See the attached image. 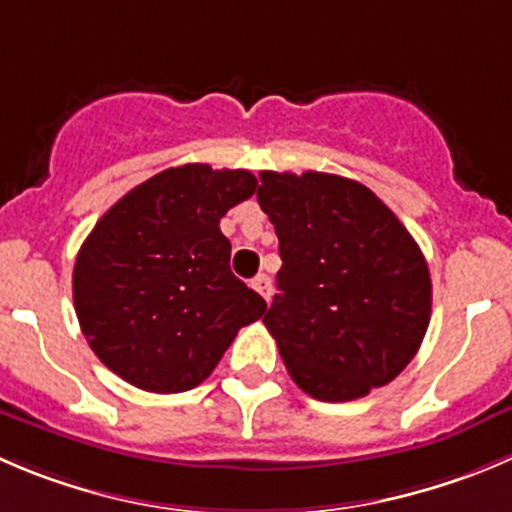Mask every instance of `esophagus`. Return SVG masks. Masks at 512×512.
<instances>
[{"mask_svg": "<svg viewBox=\"0 0 512 512\" xmlns=\"http://www.w3.org/2000/svg\"><path fill=\"white\" fill-rule=\"evenodd\" d=\"M252 287H255L257 292H260L262 297H265L267 302H270V297H272V280L267 275H257L255 280H252Z\"/></svg>", "mask_w": 512, "mask_h": 512, "instance_id": "obj_1", "label": "esophagus"}]
</instances>
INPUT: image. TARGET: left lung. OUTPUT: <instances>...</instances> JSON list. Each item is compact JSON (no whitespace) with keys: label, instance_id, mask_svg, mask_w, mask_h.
<instances>
[{"label":"left lung","instance_id":"1","mask_svg":"<svg viewBox=\"0 0 512 512\" xmlns=\"http://www.w3.org/2000/svg\"><path fill=\"white\" fill-rule=\"evenodd\" d=\"M257 202L282 267L262 322L297 388L345 403L405 370L430 325V270L403 222L365 185L325 172H260Z\"/></svg>","mask_w":512,"mask_h":512}]
</instances>
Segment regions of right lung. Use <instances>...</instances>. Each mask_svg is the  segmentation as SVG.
I'll return each mask as SVG.
<instances>
[{"mask_svg":"<svg viewBox=\"0 0 512 512\" xmlns=\"http://www.w3.org/2000/svg\"><path fill=\"white\" fill-rule=\"evenodd\" d=\"M247 170L170 167L114 202L79 247L74 310L94 355L147 393L210 377L267 305L230 270L220 220L255 195Z\"/></svg>","mask_w":512,"mask_h":512,"instance_id":"1","label":"right lung"}]
</instances>
